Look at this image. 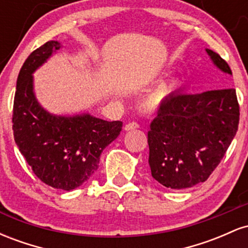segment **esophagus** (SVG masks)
Here are the masks:
<instances>
[{
    "mask_svg": "<svg viewBox=\"0 0 248 248\" xmlns=\"http://www.w3.org/2000/svg\"><path fill=\"white\" fill-rule=\"evenodd\" d=\"M139 127H140V124H139L138 122L133 121V122H129V124H127L126 126H124V129H126V130H134V129H138Z\"/></svg>",
    "mask_w": 248,
    "mask_h": 248,
    "instance_id": "34e87169",
    "label": "esophagus"
}]
</instances>
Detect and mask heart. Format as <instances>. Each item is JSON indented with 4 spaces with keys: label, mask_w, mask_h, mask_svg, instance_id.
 Instances as JSON below:
<instances>
[{
    "label": "heart",
    "mask_w": 248,
    "mask_h": 248,
    "mask_svg": "<svg viewBox=\"0 0 248 248\" xmlns=\"http://www.w3.org/2000/svg\"><path fill=\"white\" fill-rule=\"evenodd\" d=\"M176 88H177V82L176 81H170V82H168V84L162 85V86L157 90V92H156L153 96V99H152L153 104H155V105L160 104V102L162 100H164L168 95L171 94Z\"/></svg>",
    "instance_id": "1"
}]
</instances>
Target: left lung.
Listing matches in <instances>:
<instances>
[{"mask_svg":"<svg viewBox=\"0 0 248 248\" xmlns=\"http://www.w3.org/2000/svg\"><path fill=\"white\" fill-rule=\"evenodd\" d=\"M206 52L218 69L232 75L218 53ZM238 124L234 88L172 93L162 101L148 132L152 176L170 189L205 182L223 160Z\"/></svg>","mask_w":248,"mask_h":248,"instance_id":"obj_1","label":"left lung"}]
</instances>
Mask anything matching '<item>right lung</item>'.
I'll list each match as a JSON object with an SVG mask.
<instances>
[{"instance_id":"obj_1","label":"right lung","mask_w":248,"mask_h":248,"mask_svg":"<svg viewBox=\"0 0 248 248\" xmlns=\"http://www.w3.org/2000/svg\"><path fill=\"white\" fill-rule=\"evenodd\" d=\"M61 49L49 41L30 53L17 78L13 108L14 138L19 152L43 183L70 191L96 171L102 150L122 129L121 121L90 114L57 116L41 107L32 91V73Z\"/></svg>"}]
</instances>
